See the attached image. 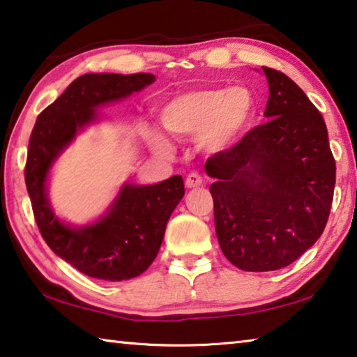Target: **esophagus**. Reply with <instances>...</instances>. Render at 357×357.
Returning a JSON list of instances; mask_svg holds the SVG:
<instances>
[{
	"instance_id": "obj_1",
	"label": "esophagus",
	"mask_w": 357,
	"mask_h": 357,
	"mask_svg": "<svg viewBox=\"0 0 357 357\" xmlns=\"http://www.w3.org/2000/svg\"><path fill=\"white\" fill-rule=\"evenodd\" d=\"M202 177L199 174H196V172H191L188 177H186V180H185V185H186V188L188 190H192V188H199V186L202 185Z\"/></svg>"
}]
</instances>
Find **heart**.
I'll return each instance as SVG.
<instances>
[{
	"label": "heart",
	"mask_w": 357,
	"mask_h": 357,
	"mask_svg": "<svg viewBox=\"0 0 357 357\" xmlns=\"http://www.w3.org/2000/svg\"><path fill=\"white\" fill-rule=\"evenodd\" d=\"M257 117V96L249 86H205L180 91L160 108V121L178 137L196 136L204 152L222 153L232 149L252 127ZM150 144L167 153L171 144L158 131L150 133Z\"/></svg>",
	"instance_id": "1"
}]
</instances>
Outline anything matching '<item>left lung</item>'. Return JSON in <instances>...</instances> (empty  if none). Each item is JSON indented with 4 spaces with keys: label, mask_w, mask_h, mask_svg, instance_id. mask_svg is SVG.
Segmentation results:
<instances>
[{
    "label": "left lung",
    "mask_w": 357,
    "mask_h": 357,
    "mask_svg": "<svg viewBox=\"0 0 357 357\" xmlns=\"http://www.w3.org/2000/svg\"><path fill=\"white\" fill-rule=\"evenodd\" d=\"M268 81L265 116L205 172L222 254L243 271L289 266L320 238L333 204L335 161L323 116L295 81L261 67Z\"/></svg>",
    "instance_id": "obj_1"
}]
</instances>
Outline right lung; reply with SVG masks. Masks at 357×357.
Returning a JSON list of instances; mask_svg holds the SVG:
<instances>
[{
  "label": "right lung",
  "instance_id": "right-lung-1",
  "mask_svg": "<svg viewBox=\"0 0 357 357\" xmlns=\"http://www.w3.org/2000/svg\"><path fill=\"white\" fill-rule=\"evenodd\" d=\"M152 73H86L37 117L29 137L24 182L37 226L50 249L86 276L121 282L152 265L172 211L185 196L183 178L153 185L123 182L103 215L72 224L48 196L52 169L77 135L103 121L100 109L155 83Z\"/></svg>",
  "mask_w": 357,
  "mask_h": 357
}]
</instances>
